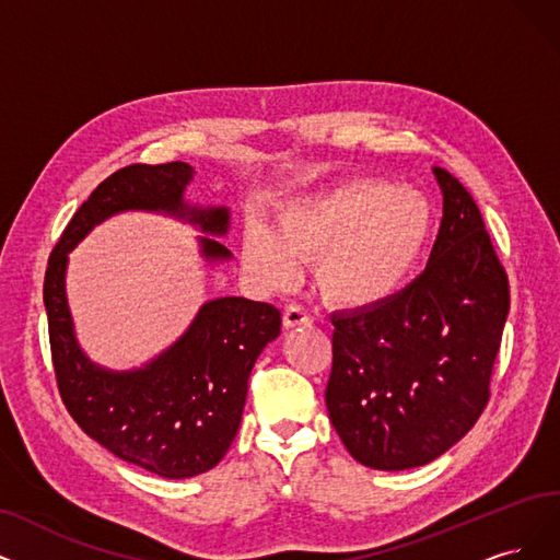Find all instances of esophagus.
<instances>
[{
	"label": "esophagus",
	"mask_w": 560,
	"mask_h": 560,
	"mask_svg": "<svg viewBox=\"0 0 560 560\" xmlns=\"http://www.w3.org/2000/svg\"><path fill=\"white\" fill-rule=\"evenodd\" d=\"M282 324H284V328L310 326V317L301 305H287L284 312H282Z\"/></svg>",
	"instance_id": "obj_1"
}]
</instances>
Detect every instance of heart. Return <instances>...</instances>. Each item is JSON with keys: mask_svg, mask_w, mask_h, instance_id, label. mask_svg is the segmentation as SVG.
I'll return each mask as SVG.
<instances>
[{"mask_svg": "<svg viewBox=\"0 0 560 560\" xmlns=\"http://www.w3.org/2000/svg\"><path fill=\"white\" fill-rule=\"evenodd\" d=\"M434 230L428 199L384 178H351L287 202L276 232L250 225L241 261L264 287H282L317 259L322 294L345 310H370L405 292Z\"/></svg>", "mask_w": 560, "mask_h": 560, "instance_id": "b5f03b06", "label": "heart"}]
</instances>
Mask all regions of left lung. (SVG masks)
<instances>
[{
    "label": "left lung",
    "instance_id": "1",
    "mask_svg": "<svg viewBox=\"0 0 560 560\" xmlns=\"http://www.w3.org/2000/svg\"><path fill=\"white\" fill-rule=\"evenodd\" d=\"M424 271L370 310L332 315L326 407L355 462L376 471L430 464L474 428L510 310L508 276L478 205L453 174Z\"/></svg>",
    "mask_w": 560,
    "mask_h": 560
}]
</instances>
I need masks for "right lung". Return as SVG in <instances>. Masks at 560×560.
Instances as JSON below:
<instances>
[{
	"mask_svg": "<svg viewBox=\"0 0 560 560\" xmlns=\"http://www.w3.org/2000/svg\"><path fill=\"white\" fill-rule=\"evenodd\" d=\"M192 176L195 170L182 161L130 165L107 176L63 230L43 284L52 363L66 409L84 434L112 455L170 480L207 474L228 455L253 365L280 335V310L241 296L207 301L182 338L149 363L109 370L78 345L66 299V266L69 253L89 232L124 211L165 213L190 222L207 234L197 236L202 257L209 264L230 261L232 253L215 238L230 232V209L186 202Z\"/></svg>",
	"mask_w": 560,
	"mask_h": 560,
	"instance_id": "1",
	"label": "right lung"
}]
</instances>
